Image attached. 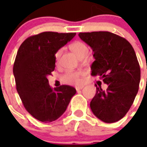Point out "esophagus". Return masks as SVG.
Listing matches in <instances>:
<instances>
[{
  "label": "esophagus",
  "instance_id": "obj_1",
  "mask_svg": "<svg viewBox=\"0 0 147 147\" xmlns=\"http://www.w3.org/2000/svg\"><path fill=\"white\" fill-rule=\"evenodd\" d=\"M76 88V90H82V88H83V86H82V85H80V86H76V88Z\"/></svg>",
  "mask_w": 147,
  "mask_h": 147
}]
</instances>
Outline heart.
Returning <instances> with one entry per match:
<instances>
[{
    "label": "heart",
    "mask_w": 147,
    "mask_h": 147,
    "mask_svg": "<svg viewBox=\"0 0 147 147\" xmlns=\"http://www.w3.org/2000/svg\"><path fill=\"white\" fill-rule=\"evenodd\" d=\"M70 49L79 58L88 54V46L81 41H76L71 43L70 45ZM62 52V49H60L55 53L54 58H55L56 62H58ZM80 72H67L62 76V81L63 83L67 84V85H76L80 82Z\"/></svg>",
    "instance_id": "b5f03b06"
}]
</instances>
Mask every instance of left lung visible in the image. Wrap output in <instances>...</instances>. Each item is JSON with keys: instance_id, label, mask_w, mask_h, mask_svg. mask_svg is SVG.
I'll list each match as a JSON object with an SVG mask.
<instances>
[{"instance_id": "obj_1", "label": "left lung", "mask_w": 147, "mask_h": 147, "mask_svg": "<svg viewBox=\"0 0 147 147\" xmlns=\"http://www.w3.org/2000/svg\"><path fill=\"white\" fill-rule=\"evenodd\" d=\"M79 37L94 53L91 75L108 85L106 90L96 85L92 112L105 123L118 121L129 111L139 88L141 69L134 49L126 39L109 32L80 33Z\"/></svg>"}]
</instances>
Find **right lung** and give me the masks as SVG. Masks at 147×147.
<instances>
[{
    "label": "right lung",
    "mask_w": 147,
    "mask_h": 147,
    "mask_svg": "<svg viewBox=\"0 0 147 147\" xmlns=\"http://www.w3.org/2000/svg\"><path fill=\"white\" fill-rule=\"evenodd\" d=\"M75 35L42 32L28 37L18 49L13 66L17 91L26 110L40 121L59 119L76 93L69 85L53 89L47 79L55 68V53Z\"/></svg>",
    "instance_id": "add662e5"
}]
</instances>
